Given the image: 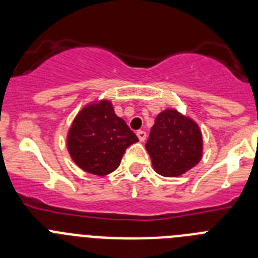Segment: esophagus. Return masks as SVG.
<instances>
[{
  "instance_id": "34e87169",
  "label": "esophagus",
  "mask_w": 258,
  "mask_h": 258,
  "mask_svg": "<svg viewBox=\"0 0 258 258\" xmlns=\"http://www.w3.org/2000/svg\"><path fill=\"white\" fill-rule=\"evenodd\" d=\"M137 136H138V138H140L141 142H143V141L146 140V132L145 131H138L137 132Z\"/></svg>"
}]
</instances>
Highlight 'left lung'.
Wrapping results in <instances>:
<instances>
[{"instance_id": "1", "label": "left lung", "mask_w": 258, "mask_h": 258, "mask_svg": "<svg viewBox=\"0 0 258 258\" xmlns=\"http://www.w3.org/2000/svg\"><path fill=\"white\" fill-rule=\"evenodd\" d=\"M146 150L159 174L177 177L202 159V133L191 118L174 109H165L155 118Z\"/></svg>"}]
</instances>
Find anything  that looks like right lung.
I'll return each instance as SVG.
<instances>
[{
    "label": "right lung",
    "mask_w": 258,
    "mask_h": 258,
    "mask_svg": "<svg viewBox=\"0 0 258 258\" xmlns=\"http://www.w3.org/2000/svg\"><path fill=\"white\" fill-rule=\"evenodd\" d=\"M136 142L138 137L116 116L108 101L85 107L75 118L67 138L68 151L75 163L97 175L117 169L125 150Z\"/></svg>",
    "instance_id": "add662e5"
}]
</instances>
